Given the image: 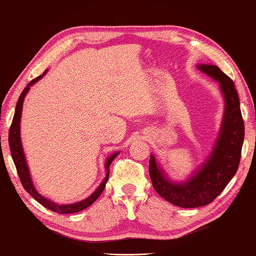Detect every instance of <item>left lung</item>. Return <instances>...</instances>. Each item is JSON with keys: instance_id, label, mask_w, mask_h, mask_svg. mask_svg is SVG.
I'll return each mask as SVG.
<instances>
[{"instance_id": "8db88e82", "label": "left lung", "mask_w": 256, "mask_h": 256, "mask_svg": "<svg viewBox=\"0 0 256 256\" xmlns=\"http://www.w3.org/2000/svg\"><path fill=\"white\" fill-rule=\"evenodd\" d=\"M200 71L220 84L224 98V114L220 128L212 152L188 179H171L152 154L150 158V176L156 192L168 202L182 208H196L215 200L237 172L245 126L234 82L212 64H199Z\"/></svg>"}]
</instances>
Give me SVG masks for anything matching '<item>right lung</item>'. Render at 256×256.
<instances>
[{
    "instance_id": "add662e5",
    "label": "right lung",
    "mask_w": 256,
    "mask_h": 256,
    "mask_svg": "<svg viewBox=\"0 0 256 256\" xmlns=\"http://www.w3.org/2000/svg\"><path fill=\"white\" fill-rule=\"evenodd\" d=\"M48 70H46L42 74L39 76V77H36V79H33L30 82H28V86H26L24 90L22 92L20 96H19V98H18L16 110H14V116L12 123H11V128L9 131V146H10L11 156H12L14 163V166H16L18 176H19V178H20L22 185L24 186L26 192H28L30 196L34 198V199L39 202L40 204H42L44 207H46L47 209H50L52 212H55L57 214H74V212L84 210V209H86L87 207H90V206L93 204V202L96 200L98 196H100V194L104 192L106 184V182H108V178H109L110 164H112V162L116 158V156L120 154V152H114V154L110 155L109 158L106 160V163H104L106 177L104 178V180H102L101 184L98 186V188L95 190L90 196H87L86 199L78 201V202H74V204H56V202L52 201L50 199H47V198L41 196V194L38 192L36 186H34L32 177H30L28 161H26L25 152H24V150H22V138H20V120H22V104H24L26 94L28 93L30 86H33L36 82H39V80L46 74V72Z\"/></svg>"
}]
</instances>
